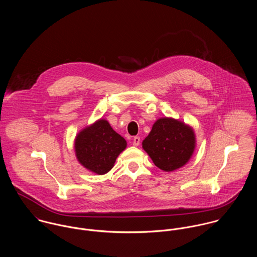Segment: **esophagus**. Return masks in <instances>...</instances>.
Here are the masks:
<instances>
[{
    "label": "esophagus",
    "mask_w": 257,
    "mask_h": 257,
    "mask_svg": "<svg viewBox=\"0 0 257 257\" xmlns=\"http://www.w3.org/2000/svg\"><path fill=\"white\" fill-rule=\"evenodd\" d=\"M133 145L136 146V147L140 145V137H138V136L134 137V139H133Z\"/></svg>",
    "instance_id": "obj_1"
}]
</instances>
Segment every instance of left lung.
<instances>
[{"label": "left lung", "mask_w": 257, "mask_h": 257, "mask_svg": "<svg viewBox=\"0 0 257 257\" xmlns=\"http://www.w3.org/2000/svg\"><path fill=\"white\" fill-rule=\"evenodd\" d=\"M195 134L185 123L173 118H160L143 141V149L161 170L173 171L182 168L192 157Z\"/></svg>", "instance_id": "1"}]
</instances>
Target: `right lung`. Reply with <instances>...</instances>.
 Segmentation results:
<instances>
[{"instance_id": "right-lung-1", "label": "right lung", "mask_w": 257, "mask_h": 257, "mask_svg": "<svg viewBox=\"0 0 257 257\" xmlns=\"http://www.w3.org/2000/svg\"><path fill=\"white\" fill-rule=\"evenodd\" d=\"M126 146L125 139L116 133L104 119H99L83 129L75 140L79 163L86 170L97 174L110 171Z\"/></svg>"}]
</instances>
